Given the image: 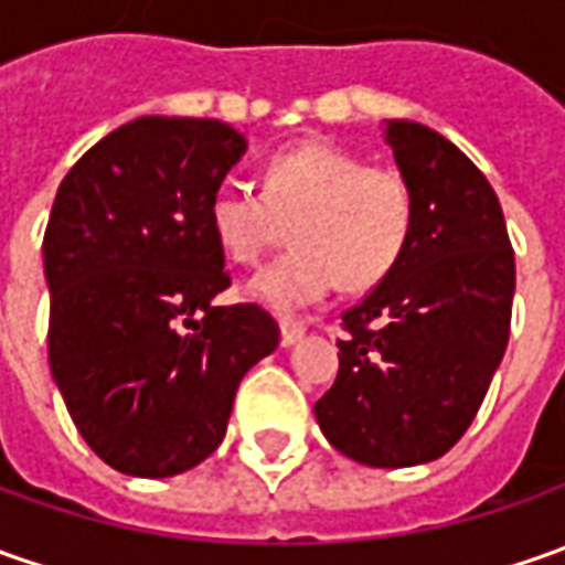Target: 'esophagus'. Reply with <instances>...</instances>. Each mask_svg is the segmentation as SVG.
<instances>
[{
    "mask_svg": "<svg viewBox=\"0 0 565 565\" xmlns=\"http://www.w3.org/2000/svg\"><path fill=\"white\" fill-rule=\"evenodd\" d=\"M302 334H306V324H302V321H294V319L281 321V343H284V347H294V343L300 341Z\"/></svg>",
    "mask_w": 565,
    "mask_h": 565,
    "instance_id": "obj_1",
    "label": "esophagus"
}]
</instances>
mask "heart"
<instances>
[{
    "label": "heart",
    "mask_w": 565,
    "mask_h": 565,
    "mask_svg": "<svg viewBox=\"0 0 565 565\" xmlns=\"http://www.w3.org/2000/svg\"><path fill=\"white\" fill-rule=\"evenodd\" d=\"M416 196L394 168H375L328 140H302L268 159L263 190L222 186L209 224L222 253L256 265L294 237L281 259L246 284V294L275 312L319 302L331 284L369 290L391 275L413 237Z\"/></svg>",
    "instance_id": "b5f03b06"
}]
</instances>
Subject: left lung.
Returning a JSON list of instances; mask_svg holds the SVG:
<instances>
[{
    "mask_svg": "<svg viewBox=\"0 0 565 565\" xmlns=\"http://www.w3.org/2000/svg\"><path fill=\"white\" fill-rule=\"evenodd\" d=\"M384 140L416 196L413 237L343 312L341 369L316 418L343 457L403 469L444 457L472 425L510 341L515 256L466 152L416 121H387Z\"/></svg>",
    "mask_w": 565,
    "mask_h": 565,
    "instance_id": "1",
    "label": "left lung"
}]
</instances>
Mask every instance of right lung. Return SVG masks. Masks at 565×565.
Segmentation results:
<instances>
[{
	"label": "right lung",
	"mask_w": 565,
	"mask_h": 565,
	"mask_svg": "<svg viewBox=\"0 0 565 565\" xmlns=\"http://www.w3.org/2000/svg\"><path fill=\"white\" fill-rule=\"evenodd\" d=\"M244 152L224 121L147 115L87 149L55 193L52 379L89 450L125 476L215 454L241 381L281 338L256 302L215 306L231 275L209 203Z\"/></svg>",
	"instance_id": "add662e5"
}]
</instances>
